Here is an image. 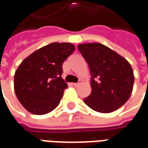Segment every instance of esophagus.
<instances>
[{
	"mask_svg": "<svg viewBox=\"0 0 148 148\" xmlns=\"http://www.w3.org/2000/svg\"><path fill=\"white\" fill-rule=\"evenodd\" d=\"M80 85H81V82H77V83L73 84V86H74V87H78Z\"/></svg>",
	"mask_w": 148,
	"mask_h": 148,
	"instance_id": "34e87169",
	"label": "esophagus"
}]
</instances>
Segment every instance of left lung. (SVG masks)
<instances>
[{"instance_id":"left-lung-1","label":"left lung","mask_w":148,"mask_h":148,"mask_svg":"<svg viewBox=\"0 0 148 148\" xmlns=\"http://www.w3.org/2000/svg\"><path fill=\"white\" fill-rule=\"evenodd\" d=\"M77 48L90 67L92 91L84 102L94 111L109 113L124 106L130 97L134 74L130 63L99 42L82 43Z\"/></svg>"}]
</instances>
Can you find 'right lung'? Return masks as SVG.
Instances as JSON below:
<instances>
[{
  "mask_svg": "<svg viewBox=\"0 0 148 148\" xmlns=\"http://www.w3.org/2000/svg\"><path fill=\"white\" fill-rule=\"evenodd\" d=\"M71 42H52L31 54L15 73L14 90L26 110L47 114L58 106L67 84L62 78L64 61L74 52Z\"/></svg>",
  "mask_w": 148,
  "mask_h": 148,
  "instance_id": "1",
  "label": "right lung"
}]
</instances>
